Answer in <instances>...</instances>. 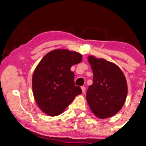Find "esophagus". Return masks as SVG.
<instances>
[{
    "instance_id": "esophagus-1",
    "label": "esophagus",
    "mask_w": 146,
    "mask_h": 146,
    "mask_svg": "<svg viewBox=\"0 0 146 146\" xmlns=\"http://www.w3.org/2000/svg\"><path fill=\"white\" fill-rule=\"evenodd\" d=\"M82 88V92L84 93L86 92V88L84 87V86H82V87L81 88Z\"/></svg>"
}]
</instances>
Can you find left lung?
Here are the masks:
<instances>
[{
	"label": "left lung",
	"instance_id": "obj_1",
	"mask_svg": "<svg viewBox=\"0 0 146 146\" xmlns=\"http://www.w3.org/2000/svg\"><path fill=\"white\" fill-rule=\"evenodd\" d=\"M93 70V84L89 86L86 99L91 110L100 119L117 114L126 101V78L117 65L103 58L88 57Z\"/></svg>",
	"mask_w": 146,
	"mask_h": 146
}]
</instances>
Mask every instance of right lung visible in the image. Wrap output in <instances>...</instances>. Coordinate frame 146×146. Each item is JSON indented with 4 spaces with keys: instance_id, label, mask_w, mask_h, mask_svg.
I'll use <instances>...</instances> for the list:
<instances>
[{
    "instance_id": "obj_1",
    "label": "right lung",
    "mask_w": 146,
    "mask_h": 146,
    "mask_svg": "<svg viewBox=\"0 0 146 146\" xmlns=\"http://www.w3.org/2000/svg\"><path fill=\"white\" fill-rule=\"evenodd\" d=\"M82 54L66 49L47 53L35 68L32 78L34 98L41 111L53 117L64 111L75 97L82 94L75 86L74 64L81 62Z\"/></svg>"
}]
</instances>
